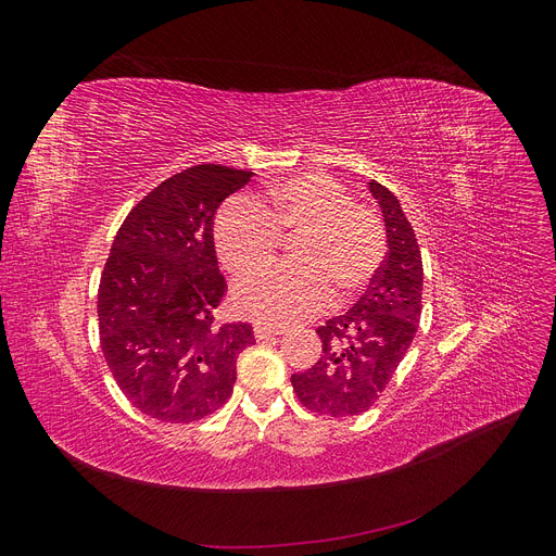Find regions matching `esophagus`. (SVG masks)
Returning a JSON list of instances; mask_svg holds the SVG:
<instances>
[{
	"label": "esophagus",
	"instance_id": "obj_1",
	"mask_svg": "<svg viewBox=\"0 0 556 556\" xmlns=\"http://www.w3.org/2000/svg\"><path fill=\"white\" fill-rule=\"evenodd\" d=\"M255 339L257 341H266V339H271V336H280L282 333V329L280 327H268V325H255Z\"/></svg>",
	"mask_w": 556,
	"mask_h": 556
}]
</instances>
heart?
Segmentation results:
<instances>
[{
    "label": "heart",
    "mask_w": 556,
    "mask_h": 556,
    "mask_svg": "<svg viewBox=\"0 0 556 556\" xmlns=\"http://www.w3.org/2000/svg\"><path fill=\"white\" fill-rule=\"evenodd\" d=\"M217 257L227 271L248 276L276 257L282 239L296 266H274L243 280L233 304L245 317L292 325L325 311L333 292L350 301L380 274L387 239L380 217L352 201L350 190L325 174H306L268 188L262 206L231 199L213 225Z\"/></svg>",
    "instance_id": "b5f03b06"
}]
</instances>
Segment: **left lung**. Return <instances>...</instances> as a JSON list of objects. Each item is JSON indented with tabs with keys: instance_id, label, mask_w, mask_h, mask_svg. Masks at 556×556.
Returning <instances> with one entry per match:
<instances>
[{
	"instance_id": "obj_1",
	"label": "left lung",
	"mask_w": 556,
	"mask_h": 556,
	"mask_svg": "<svg viewBox=\"0 0 556 556\" xmlns=\"http://www.w3.org/2000/svg\"><path fill=\"white\" fill-rule=\"evenodd\" d=\"M387 229L380 274L348 313L317 327L323 355L292 376L299 401L329 417L362 415L380 399L406 357L422 315V252L399 199L371 180Z\"/></svg>"
}]
</instances>
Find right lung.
I'll return each instance as SVG.
<instances>
[{
	"label": "right lung",
	"instance_id": "right-lung-1",
	"mask_svg": "<svg viewBox=\"0 0 556 556\" xmlns=\"http://www.w3.org/2000/svg\"><path fill=\"white\" fill-rule=\"evenodd\" d=\"M252 172L197 164L160 182L117 229L99 280V343L123 394L160 422H197L225 406L248 323H217L227 292L213 217Z\"/></svg>",
	"mask_w": 556,
	"mask_h": 556
}]
</instances>
